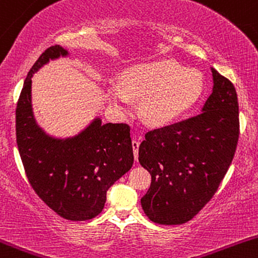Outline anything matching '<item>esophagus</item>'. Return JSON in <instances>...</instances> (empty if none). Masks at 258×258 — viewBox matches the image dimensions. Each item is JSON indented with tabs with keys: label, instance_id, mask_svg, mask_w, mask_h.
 <instances>
[{
	"label": "esophagus",
	"instance_id": "esophagus-1",
	"mask_svg": "<svg viewBox=\"0 0 258 258\" xmlns=\"http://www.w3.org/2000/svg\"><path fill=\"white\" fill-rule=\"evenodd\" d=\"M139 145H140V143L138 142L137 139H133L132 147H133V151H134L135 161H138V155H139Z\"/></svg>",
	"mask_w": 258,
	"mask_h": 258
}]
</instances>
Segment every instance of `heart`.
I'll use <instances>...</instances> for the list:
<instances>
[{"mask_svg": "<svg viewBox=\"0 0 258 258\" xmlns=\"http://www.w3.org/2000/svg\"><path fill=\"white\" fill-rule=\"evenodd\" d=\"M204 92V77L198 70L182 68L174 60H156L124 72L121 83L110 87V99L126 111L130 99L142 100L140 111L151 125H168L192 108Z\"/></svg>", "mask_w": 258, "mask_h": 258, "instance_id": "1", "label": "heart"}]
</instances>
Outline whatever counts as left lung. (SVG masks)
I'll list each match as a JSON object with an SVG mask.
<instances>
[{"mask_svg": "<svg viewBox=\"0 0 258 258\" xmlns=\"http://www.w3.org/2000/svg\"><path fill=\"white\" fill-rule=\"evenodd\" d=\"M214 88L203 113L145 134L139 163L151 175L142 198L155 224L181 225L209 203L224 180L240 135L238 102L231 81L211 68Z\"/></svg>", "mask_w": 258, "mask_h": 258, "instance_id": "8db88e82", "label": "left lung"}]
</instances>
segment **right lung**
Listing matches in <instances>:
<instances>
[{
	"label": "right lung",
	"mask_w": 258,
	"mask_h": 258,
	"mask_svg": "<svg viewBox=\"0 0 258 258\" xmlns=\"http://www.w3.org/2000/svg\"><path fill=\"white\" fill-rule=\"evenodd\" d=\"M68 52L52 46L39 55L21 90L16 108V139L34 192L60 217L84 221L99 215L107 191L134 161L130 126L95 119L81 134L54 139L36 124L32 113V76L49 59Z\"/></svg>",
	"instance_id": "right-lung-1"
}]
</instances>
